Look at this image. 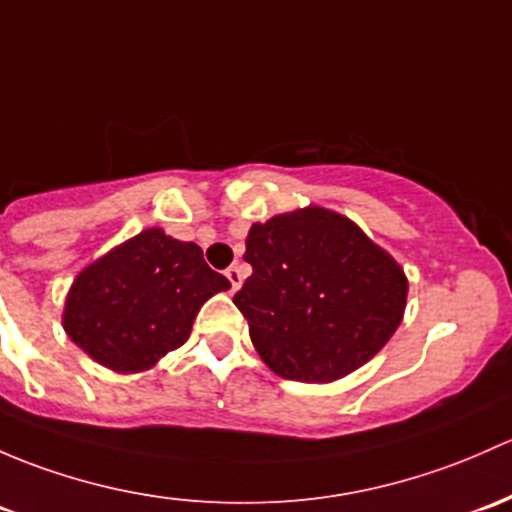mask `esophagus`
Returning <instances> with one entry per match:
<instances>
[{
  "label": "esophagus",
  "instance_id": "obj_1",
  "mask_svg": "<svg viewBox=\"0 0 512 512\" xmlns=\"http://www.w3.org/2000/svg\"><path fill=\"white\" fill-rule=\"evenodd\" d=\"M225 277H228L230 289H233V292H238L240 284H242V277H245V274H242L240 265H233V267H228V270H225Z\"/></svg>",
  "mask_w": 512,
  "mask_h": 512
}]
</instances>
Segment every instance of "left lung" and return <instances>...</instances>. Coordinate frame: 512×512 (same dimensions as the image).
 <instances>
[{"label": "left lung", "instance_id": "left-lung-1", "mask_svg": "<svg viewBox=\"0 0 512 512\" xmlns=\"http://www.w3.org/2000/svg\"><path fill=\"white\" fill-rule=\"evenodd\" d=\"M252 274L235 294L277 375L331 383L368 363L400 326L407 279L358 225L326 208L274 215L245 240Z\"/></svg>", "mask_w": 512, "mask_h": 512}]
</instances>
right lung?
I'll list each match as a JSON object with an SVG mask.
<instances>
[{
    "instance_id": "1",
    "label": "right lung",
    "mask_w": 512,
    "mask_h": 512,
    "mask_svg": "<svg viewBox=\"0 0 512 512\" xmlns=\"http://www.w3.org/2000/svg\"><path fill=\"white\" fill-rule=\"evenodd\" d=\"M228 287L196 242L149 228L75 277L63 328L105 368L139 373L184 346L203 301Z\"/></svg>"
}]
</instances>
